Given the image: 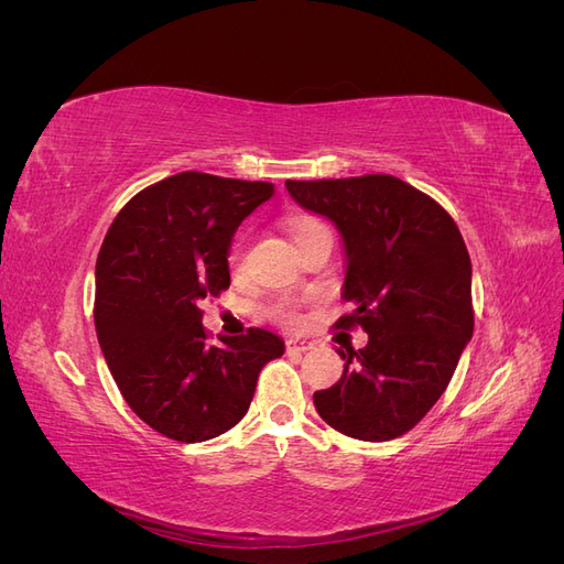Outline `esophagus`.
Returning a JSON list of instances; mask_svg holds the SVG:
<instances>
[{
    "label": "esophagus",
    "mask_w": 564,
    "mask_h": 564,
    "mask_svg": "<svg viewBox=\"0 0 564 564\" xmlns=\"http://www.w3.org/2000/svg\"><path fill=\"white\" fill-rule=\"evenodd\" d=\"M313 348H315L313 340H305V338H289V340H286V352L301 355V352H308V350H313Z\"/></svg>",
    "instance_id": "obj_1"
}]
</instances>
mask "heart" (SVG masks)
<instances>
[{"label":"heart","instance_id":"heart-1","mask_svg":"<svg viewBox=\"0 0 564 564\" xmlns=\"http://www.w3.org/2000/svg\"><path fill=\"white\" fill-rule=\"evenodd\" d=\"M327 232H332V230H329L327 226H324L319 218H313V216H301V218H296L294 224H292V237H294V242H296L299 249H301L305 242H311V240H315V237L327 235ZM240 259H242V245H237V247L232 249V263H237ZM270 315L275 317L278 322H282V324H296V322H299V315L294 313V308H292V305H289V303L272 305Z\"/></svg>","mask_w":564,"mask_h":564}]
</instances>
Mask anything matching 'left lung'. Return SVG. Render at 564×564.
<instances>
[{"label": "left lung", "mask_w": 564, "mask_h": 564, "mask_svg": "<svg viewBox=\"0 0 564 564\" xmlns=\"http://www.w3.org/2000/svg\"><path fill=\"white\" fill-rule=\"evenodd\" d=\"M305 212L336 226L346 256L336 327L360 324V350L336 348L340 379L313 395L317 414L355 440L400 437L431 412L473 336V268L454 218L409 183L369 174L286 181Z\"/></svg>", "instance_id": "8db88e82"}]
</instances>
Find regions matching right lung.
<instances>
[{
    "mask_svg": "<svg viewBox=\"0 0 564 564\" xmlns=\"http://www.w3.org/2000/svg\"><path fill=\"white\" fill-rule=\"evenodd\" d=\"M272 195V183L183 172L131 197L100 247V350L127 404L166 437L191 445L230 431L261 369L284 355L278 334L256 327L209 346L199 311L230 286L232 235Z\"/></svg>",
    "mask_w": 564,
    "mask_h": 564,
    "instance_id": "add662e5",
    "label": "right lung"
}]
</instances>
